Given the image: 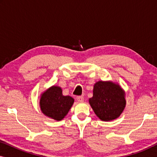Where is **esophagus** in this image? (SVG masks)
I'll list each match as a JSON object with an SVG mask.
<instances>
[{
	"mask_svg": "<svg viewBox=\"0 0 157 157\" xmlns=\"http://www.w3.org/2000/svg\"><path fill=\"white\" fill-rule=\"evenodd\" d=\"M76 99L78 102H83V96H77Z\"/></svg>",
	"mask_w": 157,
	"mask_h": 157,
	"instance_id": "1",
	"label": "esophagus"
}]
</instances>
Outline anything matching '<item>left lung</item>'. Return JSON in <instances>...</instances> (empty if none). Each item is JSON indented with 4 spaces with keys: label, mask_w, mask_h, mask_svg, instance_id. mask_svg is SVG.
Listing matches in <instances>:
<instances>
[{
    "label": "left lung",
    "mask_w": 157,
    "mask_h": 157,
    "mask_svg": "<svg viewBox=\"0 0 157 157\" xmlns=\"http://www.w3.org/2000/svg\"><path fill=\"white\" fill-rule=\"evenodd\" d=\"M89 104L94 113L104 121L117 119L126 106L125 92L112 81H98L94 84Z\"/></svg>",
    "instance_id": "1"
}]
</instances>
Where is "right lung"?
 Returning a JSON list of instances; mask_svg holds the SVG:
<instances>
[{"instance_id":"right-lung-1","label":"right lung","mask_w":157,"mask_h":157,"mask_svg":"<svg viewBox=\"0 0 157 157\" xmlns=\"http://www.w3.org/2000/svg\"><path fill=\"white\" fill-rule=\"evenodd\" d=\"M74 99L62 94L61 87L53 86L41 94L40 98V110L49 118L61 121L71 108Z\"/></svg>"}]
</instances>
